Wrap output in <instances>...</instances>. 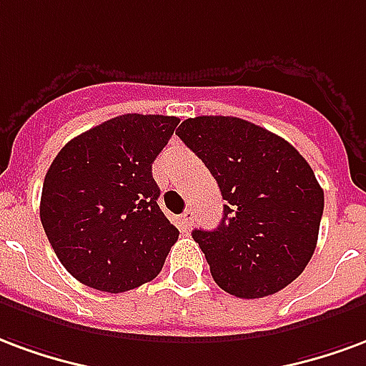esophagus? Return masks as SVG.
Returning <instances> with one entry per match:
<instances>
[{
    "mask_svg": "<svg viewBox=\"0 0 366 366\" xmlns=\"http://www.w3.org/2000/svg\"><path fill=\"white\" fill-rule=\"evenodd\" d=\"M193 220H194V216H193V210L191 209H187L183 214H181V228L183 230H189L191 226H193Z\"/></svg>",
    "mask_w": 366,
    "mask_h": 366,
    "instance_id": "esophagus-1",
    "label": "esophagus"
}]
</instances>
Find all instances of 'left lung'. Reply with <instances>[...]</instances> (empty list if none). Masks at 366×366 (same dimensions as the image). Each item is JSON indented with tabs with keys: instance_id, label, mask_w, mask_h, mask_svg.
<instances>
[{
	"instance_id": "1",
	"label": "left lung",
	"mask_w": 366,
	"mask_h": 366,
	"mask_svg": "<svg viewBox=\"0 0 366 366\" xmlns=\"http://www.w3.org/2000/svg\"><path fill=\"white\" fill-rule=\"evenodd\" d=\"M177 136L226 201L216 230H193L216 285L238 298L285 289L318 244L324 191L308 162L281 136L236 117L187 119Z\"/></svg>"
}]
</instances>
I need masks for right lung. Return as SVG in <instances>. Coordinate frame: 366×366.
<instances>
[{
    "mask_svg": "<svg viewBox=\"0 0 366 366\" xmlns=\"http://www.w3.org/2000/svg\"><path fill=\"white\" fill-rule=\"evenodd\" d=\"M177 124V117L121 114L58 152L41 222L74 279L117 295L159 274L179 230L159 210L152 164Z\"/></svg>",
    "mask_w": 366,
    "mask_h": 366,
    "instance_id": "1",
    "label": "right lung"
}]
</instances>
